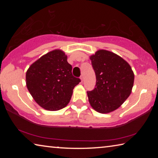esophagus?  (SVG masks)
<instances>
[{
    "instance_id": "obj_1",
    "label": "esophagus",
    "mask_w": 158,
    "mask_h": 158,
    "mask_svg": "<svg viewBox=\"0 0 158 158\" xmlns=\"http://www.w3.org/2000/svg\"><path fill=\"white\" fill-rule=\"evenodd\" d=\"M80 79H81V82L83 83V81H84V77H83V75H81V77H80Z\"/></svg>"
}]
</instances>
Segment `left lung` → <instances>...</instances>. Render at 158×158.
<instances>
[{"label":"left lung","instance_id":"8db88e82","mask_svg":"<svg viewBox=\"0 0 158 158\" xmlns=\"http://www.w3.org/2000/svg\"><path fill=\"white\" fill-rule=\"evenodd\" d=\"M96 76L95 88L87 92L90 106L108 114L121 106L129 97L135 74L126 60L111 52L100 49L90 56Z\"/></svg>","mask_w":158,"mask_h":158}]
</instances>
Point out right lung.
<instances>
[{
    "label": "right lung",
    "instance_id": "1",
    "mask_svg": "<svg viewBox=\"0 0 158 158\" xmlns=\"http://www.w3.org/2000/svg\"><path fill=\"white\" fill-rule=\"evenodd\" d=\"M68 56L55 49L34 62L26 74V86L34 100L48 111H58L68 105L74 88L81 81L73 77Z\"/></svg>",
    "mask_w": 158,
    "mask_h": 158
}]
</instances>
